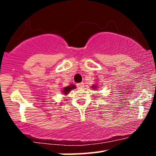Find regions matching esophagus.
Instances as JSON below:
<instances>
[{"label": "esophagus", "instance_id": "34e87169", "mask_svg": "<svg viewBox=\"0 0 156 156\" xmlns=\"http://www.w3.org/2000/svg\"><path fill=\"white\" fill-rule=\"evenodd\" d=\"M77 87L78 89H83L84 87V83L82 82V83H77Z\"/></svg>", "mask_w": 156, "mask_h": 156}]
</instances>
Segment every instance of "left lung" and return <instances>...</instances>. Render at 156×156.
<instances>
[{"label":"left lung","instance_id":"left-lung-1","mask_svg":"<svg viewBox=\"0 0 156 156\" xmlns=\"http://www.w3.org/2000/svg\"><path fill=\"white\" fill-rule=\"evenodd\" d=\"M92 88L93 89H97V87H98V86L96 85V84H94V85H93V86H92Z\"/></svg>","mask_w":156,"mask_h":156}]
</instances>
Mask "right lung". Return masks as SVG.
Segmentation results:
<instances>
[{"instance_id":"1","label":"right lung","mask_w":156,"mask_h":156,"mask_svg":"<svg viewBox=\"0 0 156 156\" xmlns=\"http://www.w3.org/2000/svg\"><path fill=\"white\" fill-rule=\"evenodd\" d=\"M76 88V87L74 84H70V85L68 86V87H64V89H62V93H63L64 94H67L68 93L72 90V89H74Z\"/></svg>"}]
</instances>
